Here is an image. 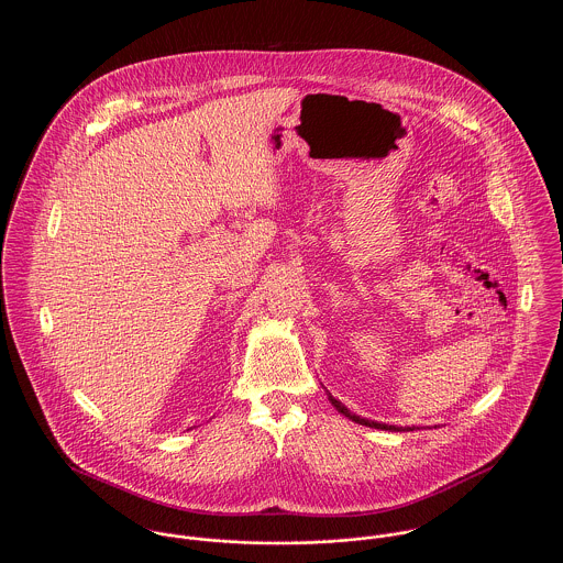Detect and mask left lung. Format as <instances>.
I'll return each instance as SVG.
<instances>
[{
	"label": "left lung",
	"mask_w": 563,
	"mask_h": 563,
	"mask_svg": "<svg viewBox=\"0 0 563 563\" xmlns=\"http://www.w3.org/2000/svg\"><path fill=\"white\" fill-rule=\"evenodd\" d=\"M329 397V401L331 405L342 413V416H346L349 420H353V422H357V424H364V427H373V429H384V431H416V427H395V424H386V422H375V420H368V418H362V416H357V413H353L349 407H344L342 402L338 401V399H333L331 395H327Z\"/></svg>",
	"instance_id": "left-lung-1"
}]
</instances>
